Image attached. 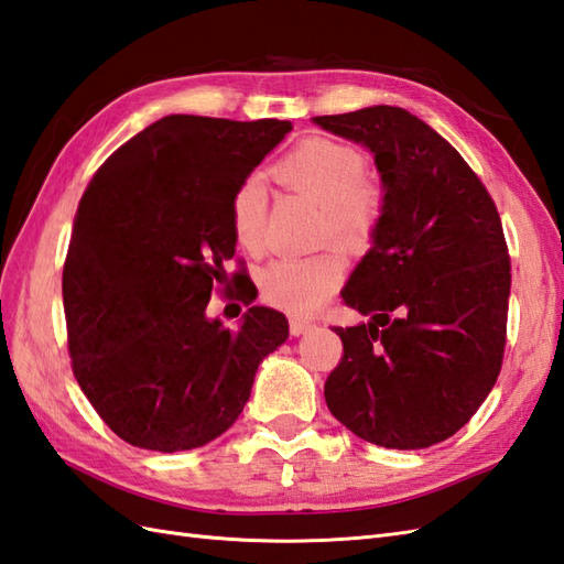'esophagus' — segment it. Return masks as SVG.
I'll return each instance as SVG.
<instances>
[{"mask_svg":"<svg viewBox=\"0 0 564 564\" xmlns=\"http://www.w3.org/2000/svg\"><path fill=\"white\" fill-rule=\"evenodd\" d=\"M312 322L310 319H300V317H291V334L300 336V334H307L312 329Z\"/></svg>","mask_w":564,"mask_h":564,"instance_id":"esophagus-1","label":"esophagus"}]
</instances>
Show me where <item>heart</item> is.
Listing matches in <instances>:
<instances>
[{"label": "heart", "instance_id": "1", "mask_svg": "<svg viewBox=\"0 0 564 564\" xmlns=\"http://www.w3.org/2000/svg\"><path fill=\"white\" fill-rule=\"evenodd\" d=\"M365 173L362 153L350 143L310 137L297 141L273 165L283 187L319 204L322 240H336L350 252L372 245L384 216V192ZM267 187L261 177H245L232 192L230 223L242 250H267ZM344 257L329 250L312 257H281L264 271L261 291L269 303L293 314H310L329 297L344 279Z\"/></svg>", "mask_w": 564, "mask_h": 564}]
</instances>
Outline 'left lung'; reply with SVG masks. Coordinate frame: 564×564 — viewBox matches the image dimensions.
Returning <instances> with one entry per match:
<instances>
[{
  "mask_svg": "<svg viewBox=\"0 0 564 564\" xmlns=\"http://www.w3.org/2000/svg\"><path fill=\"white\" fill-rule=\"evenodd\" d=\"M375 155L384 216L341 291L368 324L336 326V421L387 449L459 432L502 368L512 267L492 196L447 139L403 108L312 117Z\"/></svg>",
  "mask_w": 564,
  "mask_h": 564,
  "instance_id": "8db88e82",
  "label": "left lung"
}]
</instances>
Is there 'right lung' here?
Segmentation results:
<instances>
[{
  "label": "right lung",
  "instance_id": "right-lung-1",
  "mask_svg": "<svg viewBox=\"0 0 564 564\" xmlns=\"http://www.w3.org/2000/svg\"><path fill=\"white\" fill-rule=\"evenodd\" d=\"M291 129L167 115L122 143L78 202L62 271L72 370L134 447L173 454L223 435L288 338L276 310L254 305L230 332L206 305L238 242L232 192ZM238 293L252 303L250 288Z\"/></svg>",
  "mask_w": 564,
  "mask_h": 564
}]
</instances>
